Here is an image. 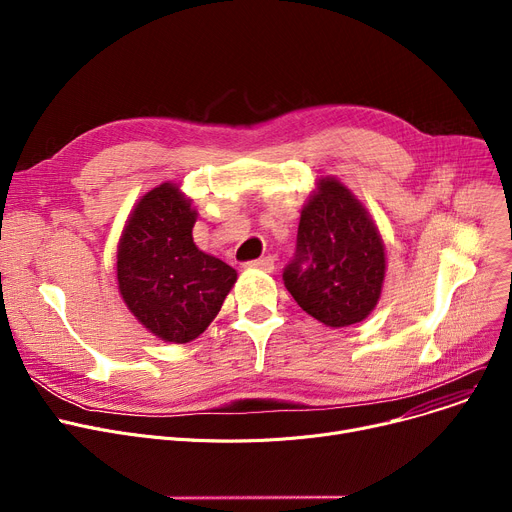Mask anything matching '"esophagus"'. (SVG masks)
I'll return each instance as SVG.
<instances>
[{
  "instance_id": "34e87169",
  "label": "esophagus",
  "mask_w": 512,
  "mask_h": 512,
  "mask_svg": "<svg viewBox=\"0 0 512 512\" xmlns=\"http://www.w3.org/2000/svg\"><path fill=\"white\" fill-rule=\"evenodd\" d=\"M247 265L257 267V270H263V272H274V257H261V259L249 261Z\"/></svg>"
}]
</instances>
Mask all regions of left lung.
I'll return each instance as SVG.
<instances>
[{
  "label": "left lung",
  "mask_w": 512,
  "mask_h": 512,
  "mask_svg": "<svg viewBox=\"0 0 512 512\" xmlns=\"http://www.w3.org/2000/svg\"><path fill=\"white\" fill-rule=\"evenodd\" d=\"M384 240L361 201L336 178H321L301 211L297 253L282 274L303 311L330 328L363 321L378 305Z\"/></svg>",
  "instance_id": "obj_1"
}]
</instances>
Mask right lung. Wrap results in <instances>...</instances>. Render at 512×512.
Segmentation results:
<instances>
[{
    "mask_svg": "<svg viewBox=\"0 0 512 512\" xmlns=\"http://www.w3.org/2000/svg\"><path fill=\"white\" fill-rule=\"evenodd\" d=\"M197 211L174 182L134 205L118 242V288L126 307L159 340H195L222 309L236 270L193 240Z\"/></svg>",
    "mask_w": 512,
    "mask_h": 512,
    "instance_id": "right-lung-1",
    "label": "right lung"
}]
</instances>
